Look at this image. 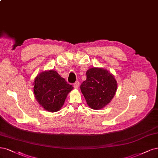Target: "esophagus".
<instances>
[{
    "label": "esophagus",
    "mask_w": 158,
    "mask_h": 158,
    "mask_svg": "<svg viewBox=\"0 0 158 158\" xmlns=\"http://www.w3.org/2000/svg\"><path fill=\"white\" fill-rule=\"evenodd\" d=\"M73 85H74V88L75 89H78V87H79V82H78V81H76V82H75Z\"/></svg>",
    "instance_id": "1"
}]
</instances>
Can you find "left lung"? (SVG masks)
Returning a JSON list of instances; mask_svg holds the SVG:
<instances>
[{
    "label": "left lung",
    "instance_id": "8db88e82",
    "mask_svg": "<svg viewBox=\"0 0 158 158\" xmlns=\"http://www.w3.org/2000/svg\"><path fill=\"white\" fill-rule=\"evenodd\" d=\"M87 78L80 89L88 105L94 110H101L109 104L117 91L114 76L103 68L93 67L86 72Z\"/></svg>",
    "mask_w": 158,
    "mask_h": 158
}]
</instances>
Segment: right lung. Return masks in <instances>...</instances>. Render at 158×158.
<instances>
[{
    "mask_svg": "<svg viewBox=\"0 0 158 158\" xmlns=\"http://www.w3.org/2000/svg\"><path fill=\"white\" fill-rule=\"evenodd\" d=\"M33 85L36 100L44 110L50 112L61 109L67 95L74 88L53 70L40 73L35 79Z\"/></svg>",
    "mask_w": 158,
    "mask_h": 158,
    "instance_id": "add662e5",
    "label": "right lung"
}]
</instances>
